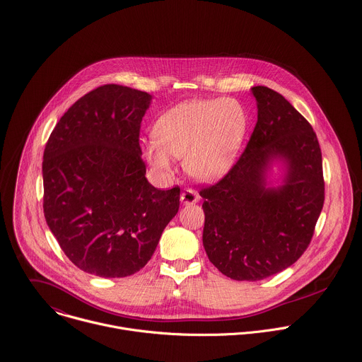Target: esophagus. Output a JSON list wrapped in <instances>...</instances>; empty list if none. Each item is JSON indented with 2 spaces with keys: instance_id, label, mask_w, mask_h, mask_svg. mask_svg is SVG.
Here are the masks:
<instances>
[{
  "instance_id": "34e87169",
  "label": "esophagus",
  "mask_w": 362,
  "mask_h": 362,
  "mask_svg": "<svg viewBox=\"0 0 362 362\" xmlns=\"http://www.w3.org/2000/svg\"><path fill=\"white\" fill-rule=\"evenodd\" d=\"M199 199H200L199 193H197L196 190H193V189H189V187L185 189V190L182 192V194H180V200H182L183 204H193V203H197Z\"/></svg>"
}]
</instances>
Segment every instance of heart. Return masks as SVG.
<instances>
[{
    "instance_id": "heart-1",
    "label": "heart",
    "mask_w": 362,
    "mask_h": 362,
    "mask_svg": "<svg viewBox=\"0 0 362 362\" xmlns=\"http://www.w3.org/2000/svg\"><path fill=\"white\" fill-rule=\"evenodd\" d=\"M247 129V116L233 99H192L159 116L155 141L144 144L148 162L163 172L172 156L185 159L187 173L199 180H214L228 170Z\"/></svg>"
}]
</instances>
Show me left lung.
Listing matches in <instances>:
<instances>
[{"label": "left lung", "mask_w": 362, "mask_h": 362, "mask_svg": "<svg viewBox=\"0 0 362 362\" xmlns=\"http://www.w3.org/2000/svg\"><path fill=\"white\" fill-rule=\"evenodd\" d=\"M257 124L230 170L203 186V246L224 276L257 281L294 264L311 243L324 206L321 149L308 120L279 92L253 86ZM284 157L286 183L266 189L272 157Z\"/></svg>", "instance_id": "left-lung-1"}]
</instances>
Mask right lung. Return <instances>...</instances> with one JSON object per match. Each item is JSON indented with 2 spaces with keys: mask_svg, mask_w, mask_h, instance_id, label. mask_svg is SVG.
<instances>
[{
  "mask_svg": "<svg viewBox=\"0 0 362 362\" xmlns=\"http://www.w3.org/2000/svg\"><path fill=\"white\" fill-rule=\"evenodd\" d=\"M151 95L107 83L79 98L44 151V214L65 256L98 277L146 266L179 210L180 187H153L139 134Z\"/></svg>",
  "mask_w": 362,
  "mask_h": 362,
  "instance_id": "1",
  "label": "right lung"
}]
</instances>
